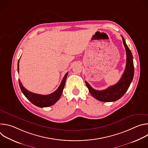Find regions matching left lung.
Here are the masks:
<instances>
[{
    "label": "left lung",
    "mask_w": 148,
    "mask_h": 148,
    "mask_svg": "<svg viewBox=\"0 0 148 148\" xmlns=\"http://www.w3.org/2000/svg\"><path fill=\"white\" fill-rule=\"evenodd\" d=\"M122 41L125 47L126 54V64L125 71L120 80L114 86L104 90L98 91L92 88L86 81V86L93 97L102 102H114L120 99L127 91L134 75V66L132 53L126 45L123 36Z\"/></svg>",
    "instance_id": "left-lung-1"
}]
</instances>
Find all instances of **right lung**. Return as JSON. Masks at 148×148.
Masks as SVG:
<instances>
[{"instance_id": "1", "label": "right lung", "mask_w": 148, "mask_h": 148, "mask_svg": "<svg viewBox=\"0 0 148 148\" xmlns=\"http://www.w3.org/2000/svg\"><path fill=\"white\" fill-rule=\"evenodd\" d=\"M18 62L17 64V70L18 72ZM69 73H67L64 77H63L62 80L60 84V86L57 88L56 91H55L54 92L49 94V95H41V94H37L33 92H32L27 90H26L22 85V82L18 79L19 82V86L20 87L21 90H22L23 94L25 95V96L34 105L40 107V108H43V107H48L50 106H51L53 104H54L60 98L63 89L64 88L66 80L67 78V76L68 75Z\"/></svg>"}]
</instances>
